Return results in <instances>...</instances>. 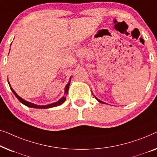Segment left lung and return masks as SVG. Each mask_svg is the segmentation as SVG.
I'll return each instance as SVG.
<instances>
[{"mask_svg":"<svg viewBox=\"0 0 157 157\" xmlns=\"http://www.w3.org/2000/svg\"><path fill=\"white\" fill-rule=\"evenodd\" d=\"M94 98H96V100H98V101H99V102H100V103H102V104H104V103H105V102H104V101H101L100 100H99V99H98V98H97L95 96H94Z\"/></svg>","mask_w":157,"mask_h":157,"instance_id":"left-lung-1","label":"left lung"}]
</instances>
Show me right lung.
Segmentation results:
<instances>
[{
    "label": "right lung",
    "instance_id": "1",
    "mask_svg": "<svg viewBox=\"0 0 157 157\" xmlns=\"http://www.w3.org/2000/svg\"><path fill=\"white\" fill-rule=\"evenodd\" d=\"M70 80H71V78H70V80H69V82L67 83V85L65 86V94H67V92H68V90H69V86H70ZM8 84H9V86H10V90H12L13 93L15 94V96L16 97V98L18 99V100L21 101L22 104H23V105H25V106H27L28 107H32V108H37V109H48V108H50V107H57V106H59L63 104L64 101H65L66 100V98L65 96H63V98L61 99H59V100L56 101V102H54V103H52V104H50V105H35L33 103H31L30 102V101H28L25 100H23V98H21V97L18 96L16 92H15L14 90H13V88L11 87V86L10 85V82H8Z\"/></svg>",
    "mask_w": 157,
    "mask_h": 157
}]
</instances>
